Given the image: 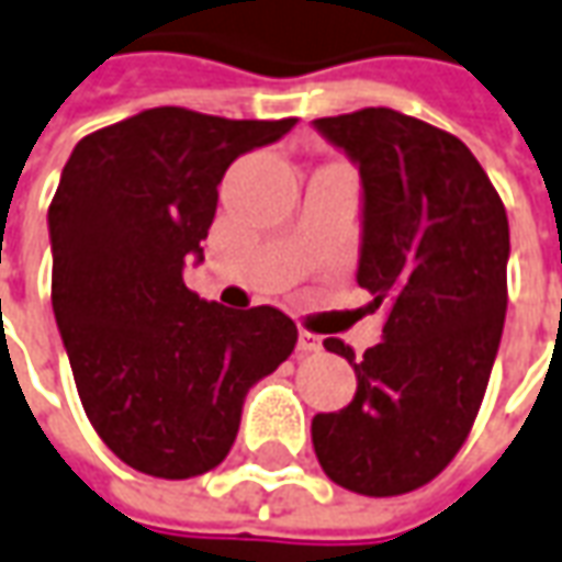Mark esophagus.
Returning a JSON list of instances; mask_svg holds the SVG:
<instances>
[{
  "label": "esophagus",
  "instance_id": "1",
  "mask_svg": "<svg viewBox=\"0 0 562 562\" xmlns=\"http://www.w3.org/2000/svg\"><path fill=\"white\" fill-rule=\"evenodd\" d=\"M297 350H301V353H316V350H323V338L313 335V331L301 329L297 331Z\"/></svg>",
  "mask_w": 562,
  "mask_h": 562
}]
</instances>
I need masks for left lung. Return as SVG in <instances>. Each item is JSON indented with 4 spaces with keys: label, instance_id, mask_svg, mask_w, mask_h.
Listing matches in <instances>:
<instances>
[{
    "label": "left lung",
    "instance_id": "left-lung-1",
    "mask_svg": "<svg viewBox=\"0 0 562 562\" xmlns=\"http://www.w3.org/2000/svg\"><path fill=\"white\" fill-rule=\"evenodd\" d=\"M360 166L357 282L384 307V341L362 357L350 406L313 418V449L331 483L387 498L430 483L471 434L507 311L505 202L456 135L366 106L313 120Z\"/></svg>",
    "mask_w": 562,
    "mask_h": 562
}]
</instances>
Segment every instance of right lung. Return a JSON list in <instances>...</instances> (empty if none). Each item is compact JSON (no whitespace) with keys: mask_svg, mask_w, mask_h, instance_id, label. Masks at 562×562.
I'll return each mask as SVG.
<instances>
[{"mask_svg":"<svg viewBox=\"0 0 562 562\" xmlns=\"http://www.w3.org/2000/svg\"><path fill=\"white\" fill-rule=\"evenodd\" d=\"M295 122L153 106L86 135L64 166L48 205L52 307L91 427L135 471L217 468L249 387L295 350L277 307L231 311L184 285L224 171Z\"/></svg>","mask_w":562,"mask_h":562,"instance_id":"add662e5","label":"right lung"}]
</instances>
